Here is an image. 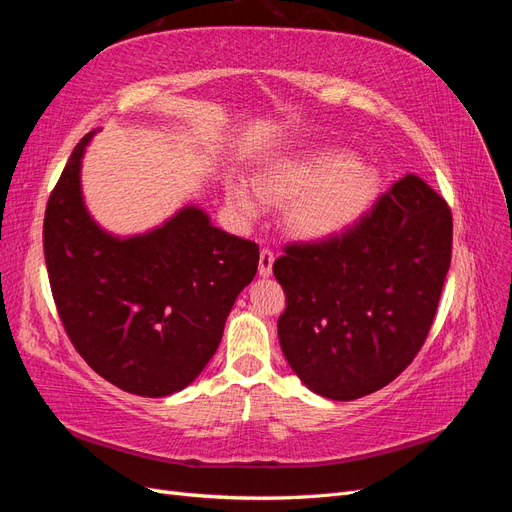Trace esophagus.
Segmentation results:
<instances>
[{"mask_svg": "<svg viewBox=\"0 0 512 512\" xmlns=\"http://www.w3.org/2000/svg\"><path fill=\"white\" fill-rule=\"evenodd\" d=\"M273 262H275L273 252L269 250V247H262L260 262H258V273H260V277H269V275L273 273Z\"/></svg>", "mask_w": 512, "mask_h": 512, "instance_id": "34e87169", "label": "esophagus"}]
</instances>
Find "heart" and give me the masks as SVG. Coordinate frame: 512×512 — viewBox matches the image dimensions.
Masks as SVG:
<instances>
[{
	"instance_id": "1",
	"label": "heart",
	"mask_w": 512,
	"mask_h": 512,
	"mask_svg": "<svg viewBox=\"0 0 512 512\" xmlns=\"http://www.w3.org/2000/svg\"><path fill=\"white\" fill-rule=\"evenodd\" d=\"M380 170L350 153L327 149L286 156L260 170L254 185L243 177L226 179L228 207L252 220L262 205H286L284 224L303 241H327L359 222L374 205Z\"/></svg>"
}]
</instances>
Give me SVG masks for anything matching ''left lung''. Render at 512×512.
Segmentation results:
<instances>
[{
  "label": "left lung",
  "mask_w": 512,
  "mask_h": 512,
  "mask_svg": "<svg viewBox=\"0 0 512 512\" xmlns=\"http://www.w3.org/2000/svg\"><path fill=\"white\" fill-rule=\"evenodd\" d=\"M451 247V211L416 175L342 237L288 245L273 265L288 303L277 335L307 389L350 401L393 382L425 344Z\"/></svg>",
  "instance_id": "obj_1"
}]
</instances>
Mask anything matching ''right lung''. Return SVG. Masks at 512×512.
Wrapping results in <instances>:
<instances>
[{
  "mask_svg": "<svg viewBox=\"0 0 512 512\" xmlns=\"http://www.w3.org/2000/svg\"><path fill=\"white\" fill-rule=\"evenodd\" d=\"M98 130L74 147L44 213V260L66 333L104 380L141 397L192 384L222 342L258 245L185 205L160 226L121 237L85 205L81 168Z\"/></svg>",
  "mask_w": 512,
  "mask_h": 512,
  "instance_id": "1",
  "label": "right lung"
}]
</instances>
